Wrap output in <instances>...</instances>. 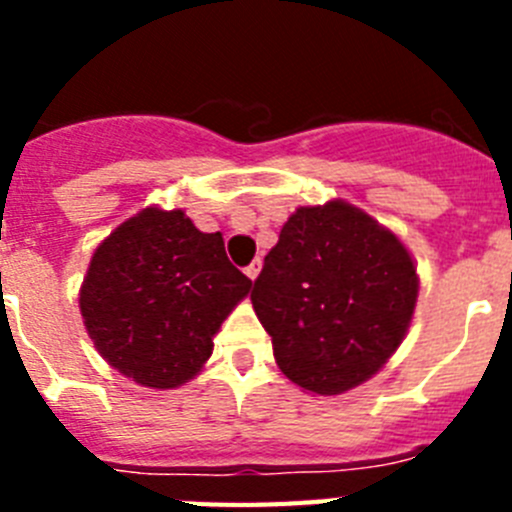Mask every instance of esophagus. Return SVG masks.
<instances>
[{
  "label": "esophagus",
  "instance_id": "34e87169",
  "mask_svg": "<svg viewBox=\"0 0 512 512\" xmlns=\"http://www.w3.org/2000/svg\"><path fill=\"white\" fill-rule=\"evenodd\" d=\"M246 274H248V279L259 277V274H261V261L256 259V261H253V264H248L246 266Z\"/></svg>",
  "mask_w": 512,
  "mask_h": 512
}]
</instances>
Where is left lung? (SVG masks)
I'll return each mask as SVG.
<instances>
[{"mask_svg":"<svg viewBox=\"0 0 512 512\" xmlns=\"http://www.w3.org/2000/svg\"><path fill=\"white\" fill-rule=\"evenodd\" d=\"M418 269L405 243L343 200L297 207L266 253L251 302L289 382L343 395L408 336Z\"/></svg>","mask_w":512,"mask_h":512,"instance_id":"8db88e82","label":"left lung"}]
</instances>
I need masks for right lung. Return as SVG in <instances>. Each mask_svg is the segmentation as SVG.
Masks as SVG:
<instances>
[{
    "label": "right lung",
    "instance_id": "1",
    "mask_svg": "<svg viewBox=\"0 0 512 512\" xmlns=\"http://www.w3.org/2000/svg\"><path fill=\"white\" fill-rule=\"evenodd\" d=\"M251 279L184 210L146 207L97 246L79 289L89 338L112 369L151 390L202 372L212 338Z\"/></svg>",
    "mask_w": 512,
    "mask_h": 512
}]
</instances>
